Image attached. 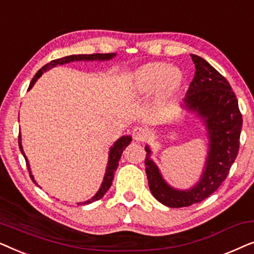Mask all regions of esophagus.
<instances>
[{"mask_svg":"<svg viewBox=\"0 0 254 254\" xmlns=\"http://www.w3.org/2000/svg\"><path fill=\"white\" fill-rule=\"evenodd\" d=\"M148 136L147 129L143 127H135L133 129V138L135 141H144Z\"/></svg>","mask_w":254,"mask_h":254,"instance_id":"esophagus-1","label":"esophagus"}]
</instances>
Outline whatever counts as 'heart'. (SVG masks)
Returning <instances> with one entry per match:
<instances>
[{"mask_svg":"<svg viewBox=\"0 0 254 254\" xmlns=\"http://www.w3.org/2000/svg\"><path fill=\"white\" fill-rule=\"evenodd\" d=\"M183 76L179 69L169 67L163 62L148 64L136 70L134 75L135 90L147 95L157 89L159 98H166L176 92L182 83Z\"/></svg>","mask_w":254,"mask_h":254,"instance_id":"obj_1","label":"heart"}]
</instances>
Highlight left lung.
<instances>
[{
  "mask_svg": "<svg viewBox=\"0 0 254 254\" xmlns=\"http://www.w3.org/2000/svg\"><path fill=\"white\" fill-rule=\"evenodd\" d=\"M190 57L195 64V74L183 106L203 121L209 140V150L199 182L190 190L173 189L163 179L151 159L150 148H144L149 189L156 200L171 208L189 207L216 192L238 155L243 125L238 100L229 82L204 59L194 54Z\"/></svg>",
  "mask_w": 254,
  "mask_h": 254,
  "instance_id": "8db88e82",
  "label": "left lung"
}]
</instances>
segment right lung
<instances>
[{
    "mask_svg": "<svg viewBox=\"0 0 254 254\" xmlns=\"http://www.w3.org/2000/svg\"><path fill=\"white\" fill-rule=\"evenodd\" d=\"M116 57V53H107V54H78V55H69V57H64V58H61V59H57V60H53L51 61L50 64H45L43 68L39 69L38 72L36 75H34V77L32 78V81L30 83V86H29V90L32 88L34 83L38 78L40 77L41 75L44 74L45 71H47L48 69L55 67V65L58 64H69V62H74V61H109L111 59ZM131 141V137L130 136H121L120 138H118V140L114 142V144L112 147L110 148V152H109V162H107V166H106V172H105V176H104V179H103V183L102 185H100V189L98 190V192H97L95 195H93L91 199L85 201V202H79L77 204H89L93 202V201H97L99 199H102L104 196V194H105L109 189L112 185V180L114 178V172L117 171V168L118 165H119V161L121 158V155H123V151L126 149V147L128 144L130 143ZM18 144H19V149L20 151H22V154L24 156V158H25L26 161V166H27V170H29V173H30V177L31 179L33 180V183H36V180H34L33 176H32V172H31V169H30V164H29V161H27L25 154H24V150H23V147H22V138H20V134L18 136ZM36 185L38 184L36 183Z\"/></svg>",
    "mask_w": 254,
    "mask_h": 254,
    "instance_id": "add662e5",
    "label": "right lung"
}]
</instances>
